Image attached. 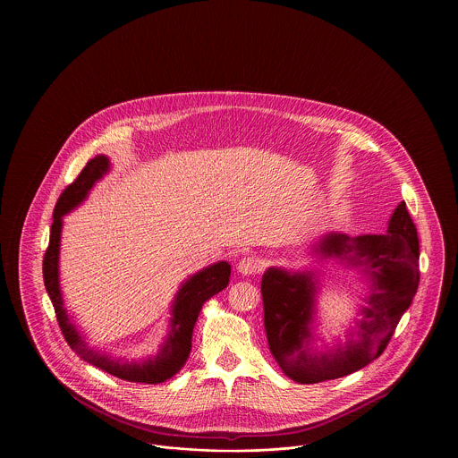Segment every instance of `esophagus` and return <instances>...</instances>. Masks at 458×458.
I'll use <instances>...</instances> for the list:
<instances>
[{
	"label": "esophagus",
	"mask_w": 458,
	"mask_h": 458,
	"mask_svg": "<svg viewBox=\"0 0 458 458\" xmlns=\"http://www.w3.org/2000/svg\"><path fill=\"white\" fill-rule=\"evenodd\" d=\"M261 269V259L256 256H245L238 262V271L243 275H258Z\"/></svg>",
	"instance_id": "esophagus-1"
}]
</instances>
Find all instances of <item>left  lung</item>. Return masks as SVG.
I'll return each mask as SVG.
<instances>
[{"instance_id":"8db88e82","label":"left lung","mask_w":458,"mask_h":458,"mask_svg":"<svg viewBox=\"0 0 458 458\" xmlns=\"http://www.w3.org/2000/svg\"><path fill=\"white\" fill-rule=\"evenodd\" d=\"M325 258H340L363 266L374 280L369 307L345 347L314 354L310 342L316 284L312 273H287L269 267L262 275L264 329L269 352L287 377L316 385L349 376L377 360L392 340L394 327L409 309L420 285V242L416 225L400 202L393 213L388 234H329L319 249Z\"/></svg>"}]
</instances>
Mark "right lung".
I'll return each instance as SVG.
<instances>
[{"instance_id": "right-lung-1", "label": "right lung", "mask_w": 458, "mask_h": 458, "mask_svg": "<svg viewBox=\"0 0 458 458\" xmlns=\"http://www.w3.org/2000/svg\"><path fill=\"white\" fill-rule=\"evenodd\" d=\"M109 171V158L104 155H97L91 158L79 176L66 187L58 197L53 213V225L49 236V247L44 254V284L53 301L56 319L60 329L65 336L66 344L70 349L82 358L84 361L102 369L104 372L131 383H144V385H158L171 379L174 374L182 370L185 365L191 349H192V331L196 327L199 312L202 305L222 289L229 285L231 278V266L227 262L220 261L202 271L196 273L191 280L183 284L180 289L174 307H173V319H171V331L169 338L165 340L160 352L144 363L135 361H118L111 360L106 354H100L86 345L82 336L77 333L75 327L70 323L64 307V298L60 291L58 280V256H60V234H62V216L70 209H73L84 197L88 196L89 189Z\"/></svg>"}]
</instances>
